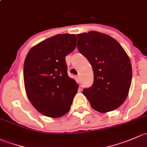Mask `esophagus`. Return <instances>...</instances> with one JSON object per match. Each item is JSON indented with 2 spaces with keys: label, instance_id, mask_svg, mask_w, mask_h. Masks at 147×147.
<instances>
[{
  "label": "esophagus",
  "instance_id": "1",
  "mask_svg": "<svg viewBox=\"0 0 147 147\" xmlns=\"http://www.w3.org/2000/svg\"><path fill=\"white\" fill-rule=\"evenodd\" d=\"M76 82L78 83V84H80V82H81V78H80V76H76Z\"/></svg>",
  "mask_w": 147,
  "mask_h": 147
}]
</instances>
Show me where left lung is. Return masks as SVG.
<instances>
[{"label":"left lung","mask_w":147,"mask_h":147,"mask_svg":"<svg viewBox=\"0 0 147 147\" xmlns=\"http://www.w3.org/2000/svg\"><path fill=\"white\" fill-rule=\"evenodd\" d=\"M77 48L92 66L94 80L83 93L94 110L113 111L125 102L132 69L129 57L118 42L107 34L90 31L77 34Z\"/></svg>","instance_id":"1"}]
</instances>
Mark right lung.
<instances>
[{
  "label": "right lung",
  "instance_id": "add662e5",
  "mask_svg": "<svg viewBox=\"0 0 147 147\" xmlns=\"http://www.w3.org/2000/svg\"><path fill=\"white\" fill-rule=\"evenodd\" d=\"M75 34H57L33 47L24 63V82L32 105L57 118L70 110L78 85L67 74L65 57L76 46Z\"/></svg>",
  "mask_w": 147,
  "mask_h": 147
}]
</instances>
